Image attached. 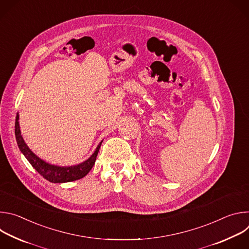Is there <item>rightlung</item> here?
Here are the masks:
<instances>
[{"label":"right lung","mask_w":249,"mask_h":249,"mask_svg":"<svg viewBox=\"0 0 249 249\" xmlns=\"http://www.w3.org/2000/svg\"><path fill=\"white\" fill-rule=\"evenodd\" d=\"M18 118L19 117L18 113L16 117L15 134H16V139H17L18 148L20 152L23 154V156L26 158V160L29 161V163L33 166V168H35V170H36L41 176H43L46 180L52 183H64V182L75 181L83 178V177H85L92 168L102 142H100L98 144L96 150L90 156V158L80 164L73 165V166H58V165L50 164L44 161L43 160L39 159L27 147L20 134Z\"/></svg>","instance_id":"add662e5"}]
</instances>
